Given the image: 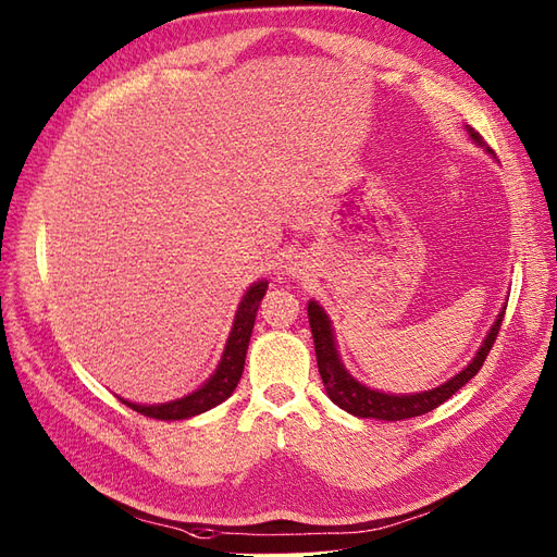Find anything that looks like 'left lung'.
Instances as JSON below:
<instances>
[{
    "mask_svg": "<svg viewBox=\"0 0 557 557\" xmlns=\"http://www.w3.org/2000/svg\"><path fill=\"white\" fill-rule=\"evenodd\" d=\"M471 137L483 145V139L479 137V133L469 131ZM490 153H495L487 147ZM506 310V308H504ZM504 310L499 312L497 322L492 324L487 338L483 341L479 355L473 357V361L469 367L457 373L448 383H443L436 389H429L422 394H408V396H394V394H383L375 392L367 385H361L359 380H355L345 371V367L341 363V357L336 352V343H333V331L329 324V317L324 314V310L310 300L308 304V320H310V331L314 338V355H317V367H320V375L324 380V387L331 396V401L341 406L343 410L352 412L357 418H373V420H408V418H418L424 416V412L438 408L443 401H448L450 396L462 389L469 380L481 371L483 361L487 359L492 345L497 341V333L504 320Z\"/></svg>",
    "mask_w": 557,
    "mask_h": 557,
    "instance_id": "1",
    "label": "left lung"
}]
</instances>
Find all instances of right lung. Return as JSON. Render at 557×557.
<instances>
[{
    "mask_svg": "<svg viewBox=\"0 0 557 557\" xmlns=\"http://www.w3.org/2000/svg\"><path fill=\"white\" fill-rule=\"evenodd\" d=\"M265 289H268V282H257V284H251L249 292L245 294L240 308H237V312H235L233 331L228 336L224 357H221V361H219V369L200 389L184 396V399L161 404V406H139V404H131L125 399H121V401L128 408L141 412V416L153 418V420H186V418L198 416V412H205V410L219 406L221 401H226L233 394V389L237 387V383H240L253 320H257V310H259L261 298L265 296Z\"/></svg>",
    "mask_w": 557,
    "mask_h": 557,
    "instance_id": "obj_1",
    "label": "right lung"
}]
</instances>
